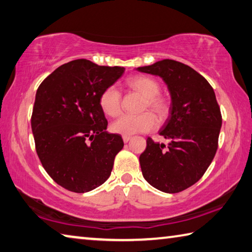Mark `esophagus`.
I'll return each instance as SVG.
<instances>
[{"mask_svg":"<svg viewBox=\"0 0 252 252\" xmlns=\"http://www.w3.org/2000/svg\"><path fill=\"white\" fill-rule=\"evenodd\" d=\"M130 139H131V136H127V135H124V136H123L124 143H128Z\"/></svg>","mask_w":252,"mask_h":252,"instance_id":"1","label":"esophagus"}]
</instances>
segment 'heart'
Wrapping results in <instances>:
<instances>
[{
	"instance_id": "1",
	"label": "heart",
	"mask_w": 252,
	"mask_h": 252,
	"mask_svg": "<svg viewBox=\"0 0 252 252\" xmlns=\"http://www.w3.org/2000/svg\"><path fill=\"white\" fill-rule=\"evenodd\" d=\"M128 85L146 97L145 108L148 107L160 119L168 116L170 110L169 103L164 97L159 96L160 85L156 79L147 76H136L129 79ZM98 101L101 110L108 116L115 117L121 113L122 95L115 85L106 87L100 93ZM155 126V117L151 113H143L139 115H123L112 123L110 129L116 134L130 136L152 130Z\"/></svg>"
}]
</instances>
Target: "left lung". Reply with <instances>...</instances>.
<instances>
[{
	"instance_id": "obj_1",
	"label": "left lung",
	"mask_w": 252,
	"mask_h": 252,
	"mask_svg": "<svg viewBox=\"0 0 252 252\" xmlns=\"http://www.w3.org/2000/svg\"><path fill=\"white\" fill-rule=\"evenodd\" d=\"M136 70L159 76L171 98L169 118L159 130L169 143L147 138L139 156L143 176L160 191H183L202 177L217 152L222 119L215 92L205 77L177 61H158Z\"/></svg>"
}]
</instances>
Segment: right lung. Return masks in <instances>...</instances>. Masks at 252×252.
I'll return each instance as SVG.
<instances>
[{
  "label": "right lung",
  "mask_w": 252,
  "mask_h": 252,
  "mask_svg": "<svg viewBox=\"0 0 252 252\" xmlns=\"http://www.w3.org/2000/svg\"><path fill=\"white\" fill-rule=\"evenodd\" d=\"M124 70L75 60L37 88L31 119L37 156L52 179L69 191L87 192L104 184L124 147L121 136L106 130L98 101Z\"/></svg>",
  "instance_id": "add662e5"
}]
</instances>
